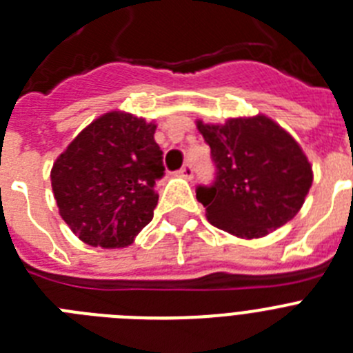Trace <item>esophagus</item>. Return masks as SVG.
<instances>
[{"label": "esophagus", "instance_id": "34e87169", "mask_svg": "<svg viewBox=\"0 0 353 353\" xmlns=\"http://www.w3.org/2000/svg\"><path fill=\"white\" fill-rule=\"evenodd\" d=\"M179 173L182 174L183 179H189V180H191V179H192V165H191V164H185V165H183V168H182V170L179 171Z\"/></svg>", "mask_w": 353, "mask_h": 353}]
</instances>
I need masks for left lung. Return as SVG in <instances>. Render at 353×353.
Returning <instances> with one entry per match:
<instances>
[{
    "label": "left lung",
    "instance_id": "1",
    "mask_svg": "<svg viewBox=\"0 0 353 353\" xmlns=\"http://www.w3.org/2000/svg\"><path fill=\"white\" fill-rule=\"evenodd\" d=\"M196 126L216 165L212 185L196 189L214 227L254 239L296 216L312 185V168L282 126L263 114Z\"/></svg>",
    "mask_w": 353,
    "mask_h": 353
}]
</instances>
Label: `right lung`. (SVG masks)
Here are the masks:
<instances>
[{
  "instance_id": "right-lung-1",
  "label": "right lung",
  "mask_w": 353,
  "mask_h": 353,
  "mask_svg": "<svg viewBox=\"0 0 353 353\" xmlns=\"http://www.w3.org/2000/svg\"><path fill=\"white\" fill-rule=\"evenodd\" d=\"M157 125L108 112L83 128L53 164L51 188L69 228L83 243L123 248L153 218L164 176Z\"/></svg>"
}]
</instances>
